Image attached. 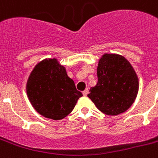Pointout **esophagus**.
<instances>
[{
	"label": "esophagus",
	"instance_id": "1",
	"mask_svg": "<svg viewBox=\"0 0 158 158\" xmlns=\"http://www.w3.org/2000/svg\"><path fill=\"white\" fill-rule=\"evenodd\" d=\"M88 94H89V89H84V91H83V94H84V96H86Z\"/></svg>",
	"mask_w": 158,
	"mask_h": 158
}]
</instances>
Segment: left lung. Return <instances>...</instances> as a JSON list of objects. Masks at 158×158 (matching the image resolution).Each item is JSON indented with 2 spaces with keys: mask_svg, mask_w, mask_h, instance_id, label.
Segmentation results:
<instances>
[{
  "mask_svg": "<svg viewBox=\"0 0 158 158\" xmlns=\"http://www.w3.org/2000/svg\"><path fill=\"white\" fill-rule=\"evenodd\" d=\"M98 83L88 97L102 113L118 115L127 111L136 99L138 78L134 69L123 56L104 54L97 68Z\"/></svg>",
  "mask_w": 158,
  "mask_h": 158,
  "instance_id": "left-lung-1",
  "label": "left lung"
}]
</instances>
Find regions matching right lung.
Returning a JSON list of instances; mask_svg holds the SVG:
<instances>
[{"mask_svg":"<svg viewBox=\"0 0 158 158\" xmlns=\"http://www.w3.org/2000/svg\"><path fill=\"white\" fill-rule=\"evenodd\" d=\"M27 96L40 115L53 120L68 116L83 96L57 59H45L35 66L26 84Z\"/></svg>","mask_w":158,"mask_h":158,"instance_id":"1","label":"right lung"}]
</instances>
